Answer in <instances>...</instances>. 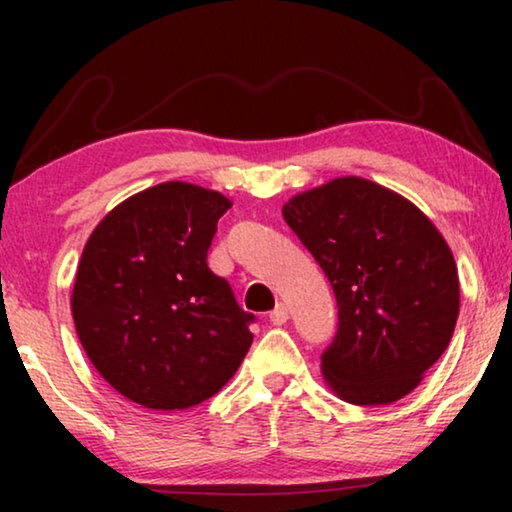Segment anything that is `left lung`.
Returning a JSON list of instances; mask_svg holds the SVG:
<instances>
[{"label": "left lung", "instance_id": "8db88e82", "mask_svg": "<svg viewBox=\"0 0 512 512\" xmlns=\"http://www.w3.org/2000/svg\"><path fill=\"white\" fill-rule=\"evenodd\" d=\"M230 201L189 183L126 198L92 230L72 316L92 366L128 400L183 411L221 391L253 343V314L207 266Z\"/></svg>", "mask_w": 512, "mask_h": 512}]
</instances>
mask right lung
<instances>
[{"mask_svg":"<svg viewBox=\"0 0 512 512\" xmlns=\"http://www.w3.org/2000/svg\"><path fill=\"white\" fill-rule=\"evenodd\" d=\"M282 214L339 307L320 357L327 386L359 406L402 400L456 327L461 289L447 241L411 201L357 176L293 196Z\"/></svg>","mask_w":512,"mask_h":512,"instance_id":"add662e5","label":"right lung"}]
</instances>
